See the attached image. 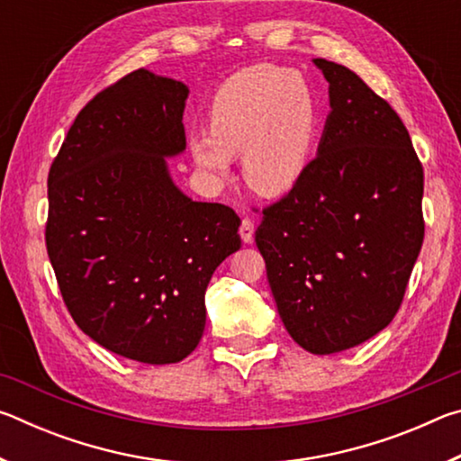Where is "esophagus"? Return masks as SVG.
<instances>
[{"mask_svg": "<svg viewBox=\"0 0 461 461\" xmlns=\"http://www.w3.org/2000/svg\"><path fill=\"white\" fill-rule=\"evenodd\" d=\"M240 236L244 244H252L254 241V221L252 220H244L240 225Z\"/></svg>", "mask_w": 461, "mask_h": 461, "instance_id": "1", "label": "esophagus"}]
</instances>
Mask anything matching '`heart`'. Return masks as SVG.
Wrapping results in <instances>:
<instances>
[{"mask_svg":"<svg viewBox=\"0 0 461 461\" xmlns=\"http://www.w3.org/2000/svg\"><path fill=\"white\" fill-rule=\"evenodd\" d=\"M319 101L291 68L256 65L231 75L209 105V130L189 140L197 167L225 178L241 152L244 181L264 197L291 191L305 176L319 136Z\"/></svg>","mask_w":461,"mask_h":461,"instance_id":"1","label":"heart"}]
</instances>
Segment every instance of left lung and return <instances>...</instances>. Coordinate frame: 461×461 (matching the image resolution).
Returning <instances> with one entry per match:
<instances>
[{
    "mask_svg": "<svg viewBox=\"0 0 461 461\" xmlns=\"http://www.w3.org/2000/svg\"><path fill=\"white\" fill-rule=\"evenodd\" d=\"M330 83L317 156L262 212L256 246L286 331L311 354L360 346L393 321L423 246V167L399 115L360 77Z\"/></svg>",
    "mask_w": 461,
    "mask_h": 461,
    "instance_id": "8db88e82",
    "label": "left lung"
}]
</instances>
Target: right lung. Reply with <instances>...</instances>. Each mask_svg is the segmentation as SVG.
Segmentation results:
<instances>
[{
  "label": "right lung",
  "mask_w": 461,
  "mask_h": 461,
  "mask_svg": "<svg viewBox=\"0 0 461 461\" xmlns=\"http://www.w3.org/2000/svg\"><path fill=\"white\" fill-rule=\"evenodd\" d=\"M186 97L181 81L126 75L81 109L49 173L46 249L68 313L144 364L197 348L209 280L241 246L233 209L193 201L170 176Z\"/></svg>",
  "instance_id": "1"
}]
</instances>
